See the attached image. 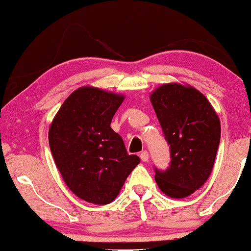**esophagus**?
I'll use <instances>...</instances> for the list:
<instances>
[{
  "instance_id": "esophagus-1",
  "label": "esophagus",
  "mask_w": 251,
  "mask_h": 251,
  "mask_svg": "<svg viewBox=\"0 0 251 251\" xmlns=\"http://www.w3.org/2000/svg\"><path fill=\"white\" fill-rule=\"evenodd\" d=\"M140 158H142L143 162H148V160H149V153H148V151H143L142 153H140Z\"/></svg>"
}]
</instances>
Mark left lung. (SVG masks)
I'll return each instance as SVG.
<instances>
[{
	"instance_id": "1",
	"label": "left lung",
	"mask_w": 251,
	"mask_h": 251,
	"mask_svg": "<svg viewBox=\"0 0 251 251\" xmlns=\"http://www.w3.org/2000/svg\"><path fill=\"white\" fill-rule=\"evenodd\" d=\"M150 100L171 152L170 168L155 169V183L169 197H189L208 180L214 168L220 118L209 100L190 85L164 83Z\"/></svg>"
}]
</instances>
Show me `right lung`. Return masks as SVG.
Segmentation results:
<instances>
[{
  "instance_id": "obj_1",
  "label": "right lung",
  "mask_w": 251,
  "mask_h": 251,
  "mask_svg": "<svg viewBox=\"0 0 251 251\" xmlns=\"http://www.w3.org/2000/svg\"><path fill=\"white\" fill-rule=\"evenodd\" d=\"M124 99L92 86L80 87L65 100L50 126V148L63 181L88 203L105 205L116 200L140 163L111 128Z\"/></svg>"
}]
</instances>
